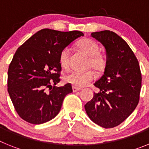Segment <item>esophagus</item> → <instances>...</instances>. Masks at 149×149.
I'll return each mask as SVG.
<instances>
[{
	"mask_svg": "<svg viewBox=\"0 0 149 149\" xmlns=\"http://www.w3.org/2000/svg\"><path fill=\"white\" fill-rule=\"evenodd\" d=\"M81 88L76 87V86H72V90H73L74 93H76V92H78V91L81 90Z\"/></svg>",
	"mask_w": 149,
	"mask_h": 149,
	"instance_id": "obj_1",
	"label": "esophagus"
}]
</instances>
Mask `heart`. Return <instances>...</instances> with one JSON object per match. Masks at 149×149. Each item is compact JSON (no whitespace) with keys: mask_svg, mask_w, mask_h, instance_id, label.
I'll return each mask as SVG.
<instances>
[{"mask_svg":"<svg viewBox=\"0 0 149 149\" xmlns=\"http://www.w3.org/2000/svg\"><path fill=\"white\" fill-rule=\"evenodd\" d=\"M77 47L86 56H89L88 67L94 68L95 70L101 72L104 70L106 65V59L103 54L99 53L100 47L95 41L85 38L79 41ZM70 48L66 47L61 51L60 54V64L64 69H68L70 65ZM95 74L93 71L86 72H72L64 77V81L67 84H72L76 87H84L93 81Z\"/></svg>","mask_w":149,"mask_h":149,"instance_id":"heart-1","label":"heart"}]
</instances>
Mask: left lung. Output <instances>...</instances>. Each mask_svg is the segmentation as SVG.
Masks as SVG:
<instances>
[{
  "instance_id": "1",
  "label": "left lung",
  "mask_w": 149,
  "mask_h": 149,
  "mask_svg": "<svg viewBox=\"0 0 149 149\" xmlns=\"http://www.w3.org/2000/svg\"><path fill=\"white\" fill-rule=\"evenodd\" d=\"M106 51L104 74L94 84L99 89L85 110L94 123L104 128L120 125L137 106L142 76L139 62L123 39L110 30L91 33Z\"/></svg>"
}]
</instances>
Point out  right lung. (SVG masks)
<instances>
[{
    "label": "right lung",
    "instance_id": "add662e5",
    "mask_svg": "<svg viewBox=\"0 0 149 149\" xmlns=\"http://www.w3.org/2000/svg\"><path fill=\"white\" fill-rule=\"evenodd\" d=\"M81 36L84 33L77 30L61 32L43 29L15 51L8 69V93L24 120L39 125L59 113L64 98L72 93L69 84L55 86L60 81V54Z\"/></svg>",
    "mask_w": 149,
    "mask_h": 149
}]
</instances>
